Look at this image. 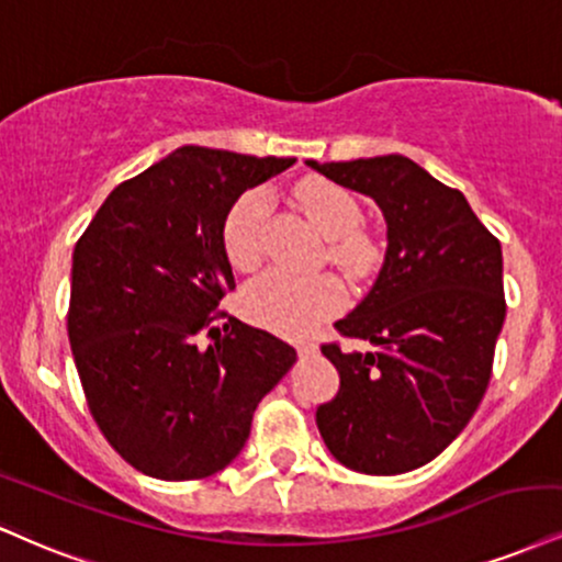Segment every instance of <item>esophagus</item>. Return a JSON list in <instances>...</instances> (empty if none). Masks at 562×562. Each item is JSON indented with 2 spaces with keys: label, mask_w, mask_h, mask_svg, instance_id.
Here are the masks:
<instances>
[{
  "label": "esophagus",
  "mask_w": 562,
  "mask_h": 562,
  "mask_svg": "<svg viewBox=\"0 0 562 562\" xmlns=\"http://www.w3.org/2000/svg\"><path fill=\"white\" fill-rule=\"evenodd\" d=\"M299 353L301 356H316V353H319V346H316V342H301Z\"/></svg>",
  "instance_id": "esophagus-1"
}]
</instances>
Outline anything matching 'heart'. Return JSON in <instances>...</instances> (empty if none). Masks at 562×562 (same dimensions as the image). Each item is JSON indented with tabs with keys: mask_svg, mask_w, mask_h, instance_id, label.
Returning a JSON list of instances; mask_svg holds the SVG:
<instances>
[{
	"mask_svg": "<svg viewBox=\"0 0 562 562\" xmlns=\"http://www.w3.org/2000/svg\"><path fill=\"white\" fill-rule=\"evenodd\" d=\"M295 199L314 227L329 238L327 256L348 274H367L376 261V246L361 233V206L346 188L327 180H303ZM272 212V193L263 186L238 195L222 225V246L229 263L240 272L259 267L263 254V227ZM348 295L333 274L299 277L272 269L243 293V311L261 327L282 335H308L324 319L346 306Z\"/></svg>",
	"mask_w": 562,
	"mask_h": 562,
	"instance_id": "obj_1",
	"label": "heart"
}]
</instances>
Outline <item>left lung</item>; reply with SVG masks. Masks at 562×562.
Instances as JSON below:
<instances>
[{
    "label": "left lung",
    "mask_w": 562,
    "mask_h": 562,
    "mask_svg": "<svg viewBox=\"0 0 562 562\" xmlns=\"http://www.w3.org/2000/svg\"><path fill=\"white\" fill-rule=\"evenodd\" d=\"M306 165L369 195L387 225L374 285L335 322L340 335L380 350L322 346L340 390L316 408V427L346 469L405 474L461 435L490 384L505 322L499 240L461 191L403 154Z\"/></svg>",
    "instance_id": "left-lung-1"
}]
</instances>
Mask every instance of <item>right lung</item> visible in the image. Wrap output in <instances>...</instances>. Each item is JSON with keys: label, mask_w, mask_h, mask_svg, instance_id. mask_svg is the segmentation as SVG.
Returning a JSON list of instances; mask_svg holds the SVG:
<instances>
[{"label": "right lung", "mask_w": 562, "mask_h": 562, "mask_svg": "<svg viewBox=\"0 0 562 562\" xmlns=\"http://www.w3.org/2000/svg\"><path fill=\"white\" fill-rule=\"evenodd\" d=\"M295 159L182 146L120 182L72 254L67 335L101 435L140 474L191 482L227 469L256 405L295 363L280 337L216 306L235 277L229 206Z\"/></svg>", "instance_id": "add662e5"}]
</instances>
